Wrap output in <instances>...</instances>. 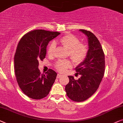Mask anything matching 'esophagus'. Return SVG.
Masks as SVG:
<instances>
[{
  "label": "esophagus",
  "instance_id": "34e87169",
  "mask_svg": "<svg viewBox=\"0 0 123 123\" xmlns=\"http://www.w3.org/2000/svg\"><path fill=\"white\" fill-rule=\"evenodd\" d=\"M61 76V74H57V78H60Z\"/></svg>",
  "mask_w": 123,
  "mask_h": 123
}]
</instances>
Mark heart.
Instances as JSON below:
<instances>
[{
    "instance_id": "obj_1",
    "label": "heart",
    "mask_w": 123,
    "mask_h": 123,
    "mask_svg": "<svg viewBox=\"0 0 123 123\" xmlns=\"http://www.w3.org/2000/svg\"><path fill=\"white\" fill-rule=\"evenodd\" d=\"M59 42L68 49V54L70 58L75 63H80L86 58L88 53L87 46L80 42L79 39L76 36L72 34H66L59 39ZM55 44L52 42L48 45L47 48V53L48 55H53L55 53ZM71 63L68 60L58 61L55 63V68L59 72L63 73L66 71L68 68H71Z\"/></svg>"
}]
</instances>
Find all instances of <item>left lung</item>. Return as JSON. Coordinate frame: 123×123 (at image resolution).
Segmentation results:
<instances>
[{"label":"left lung","mask_w":123,"mask_h":123,"mask_svg":"<svg viewBox=\"0 0 123 123\" xmlns=\"http://www.w3.org/2000/svg\"><path fill=\"white\" fill-rule=\"evenodd\" d=\"M88 37L89 49L86 58L75 68L78 80L68 76L69 83L65 86L67 96L76 102H82L96 92L104 75L105 61L102 46L97 37L89 31L79 30Z\"/></svg>","instance_id":"1"}]
</instances>
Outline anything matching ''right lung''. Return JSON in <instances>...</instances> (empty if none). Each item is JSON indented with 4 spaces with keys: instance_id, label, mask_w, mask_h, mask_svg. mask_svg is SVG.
I'll use <instances>...</instances> for the list:
<instances>
[{
    "instance_id": "1",
    "label": "right lung",
    "mask_w": 123,
    "mask_h": 123,
    "mask_svg": "<svg viewBox=\"0 0 123 123\" xmlns=\"http://www.w3.org/2000/svg\"><path fill=\"white\" fill-rule=\"evenodd\" d=\"M60 32L31 31L23 36L14 55V72L19 87L27 97L40 99L49 94L57 76L52 69L41 74L39 61L44 59L49 42Z\"/></svg>"
}]
</instances>
